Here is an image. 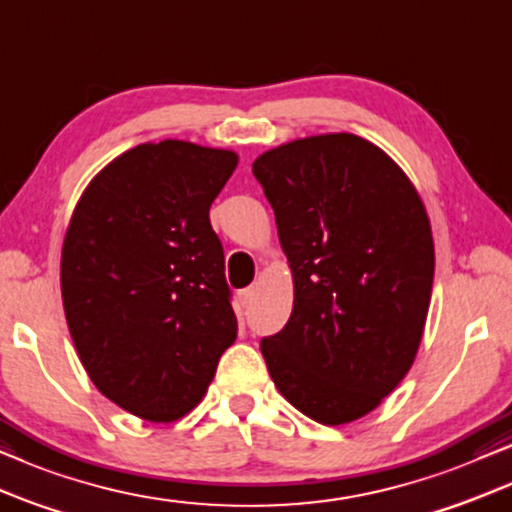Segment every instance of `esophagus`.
Here are the masks:
<instances>
[{
	"label": "esophagus",
	"instance_id": "1",
	"mask_svg": "<svg viewBox=\"0 0 512 512\" xmlns=\"http://www.w3.org/2000/svg\"><path fill=\"white\" fill-rule=\"evenodd\" d=\"M255 295H257V288H255V285H250V288H245V290L241 292V302H243V306L252 304V299H255Z\"/></svg>",
	"mask_w": 512,
	"mask_h": 512
}]
</instances>
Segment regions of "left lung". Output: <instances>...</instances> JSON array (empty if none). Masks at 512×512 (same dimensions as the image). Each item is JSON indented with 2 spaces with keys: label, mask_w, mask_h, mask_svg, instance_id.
I'll return each instance as SVG.
<instances>
[{
  "label": "left lung",
  "mask_w": 512,
  "mask_h": 512,
  "mask_svg": "<svg viewBox=\"0 0 512 512\" xmlns=\"http://www.w3.org/2000/svg\"><path fill=\"white\" fill-rule=\"evenodd\" d=\"M295 283L260 349L290 405L325 426L372 412L410 372L433 290L426 208L398 163L351 133L311 135L252 163Z\"/></svg>",
  "instance_id": "left-lung-1"
}]
</instances>
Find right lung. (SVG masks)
<instances>
[{
    "mask_svg": "<svg viewBox=\"0 0 512 512\" xmlns=\"http://www.w3.org/2000/svg\"><path fill=\"white\" fill-rule=\"evenodd\" d=\"M236 163L229 149L145 142L93 177L67 227L60 290L81 365L145 421L192 412L236 339L208 215Z\"/></svg>",
    "mask_w": 512,
    "mask_h": 512,
    "instance_id": "1",
    "label": "right lung"
}]
</instances>
